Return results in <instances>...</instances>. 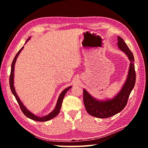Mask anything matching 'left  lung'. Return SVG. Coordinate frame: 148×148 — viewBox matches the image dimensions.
<instances>
[{
    "label": "left lung",
    "mask_w": 148,
    "mask_h": 148,
    "mask_svg": "<svg viewBox=\"0 0 148 148\" xmlns=\"http://www.w3.org/2000/svg\"><path fill=\"white\" fill-rule=\"evenodd\" d=\"M118 46L130 60V64L128 76L123 86L117 95L112 99L99 100L90 95L86 90H83V101L86 111L94 117L107 118L111 117L121 111L126 106L128 97L136 83V75L135 71L134 57L133 53L121 37L118 36Z\"/></svg>",
    "instance_id": "left-lung-1"
}]
</instances>
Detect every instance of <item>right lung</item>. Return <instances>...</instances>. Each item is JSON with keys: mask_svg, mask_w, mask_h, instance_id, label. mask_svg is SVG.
<instances>
[{"mask_svg": "<svg viewBox=\"0 0 148 148\" xmlns=\"http://www.w3.org/2000/svg\"><path fill=\"white\" fill-rule=\"evenodd\" d=\"M30 39V37H29V39L27 40V41L25 42V43ZM24 46L22 47V48L19 50V51L17 53V54L16 55L15 57L13 60V61L12 62V64H11V74H10V76H9V85H10V88L11 92L13 94L14 96L15 97L16 100H17V102L18 103L19 106L20 107V109L21 110V111L23 112V114L25 115L27 118H29L31 119H33L34 121H48L50 120V119H51L52 118H55V116H57L58 114V113L60 111V109H61V107H62V101H63V99L64 98V96L65 95V93H67V91L71 88L72 86H69L67 87V88H65L63 92L60 93V95L59 97H58V99L57 100V102H56V105L55 106V109L53 110V111L49 113V114L43 116V117H39V116H37L35 114H34L33 113L31 112L30 111H29V110H28L26 107L23 105V103H22V102L20 100V98H19L16 92L15 91V88H14V65H15V63L16 61V59L18 58V56L20 54V52L21 51V50L23 49Z\"/></svg>", "mask_w": 148, "mask_h": 148, "instance_id": "1", "label": "right lung"}]
</instances>
